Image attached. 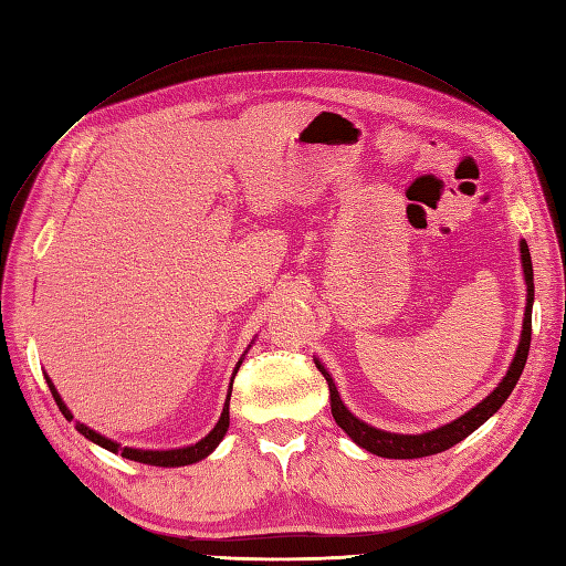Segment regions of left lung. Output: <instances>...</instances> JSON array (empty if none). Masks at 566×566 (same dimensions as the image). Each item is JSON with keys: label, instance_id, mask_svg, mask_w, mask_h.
Segmentation results:
<instances>
[{"label": "left lung", "instance_id": "obj_1", "mask_svg": "<svg viewBox=\"0 0 566 566\" xmlns=\"http://www.w3.org/2000/svg\"><path fill=\"white\" fill-rule=\"evenodd\" d=\"M521 264H523V275H526V285H528V305H526V316H523V334H521V343L512 367H509L506 377L500 381V387L494 389L485 401L478 403L475 408H471L461 416L459 420H453L444 427H437L432 432L424 434H391V432H381L377 427H371L363 420H357L353 412L343 406L340 396L336 391V384L331 379L328 371L324 369V365L316 360V369L322 371L328 381V391H331V412H334V420L338 422L340 430H346V434L353 439L357 447H363L377 457L384 459H422V457H432V453L447 451L453 444L463 442V439L475 432L478 427L485 422L488 418H492L494 412L502 408V403L509 398V394L514 391L516 381L521 377L523 367H526L528 360V348H531V314H533V264H531V252L528 244L521 242Z\"/></svg>", "mask_w": 566, "mask_h": 566}]
</instances>
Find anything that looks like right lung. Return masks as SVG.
I'll return each instance as SVG.
<instances>
[{
  "instance_id": "right-lung-1",
  "label": "right lung",
  "mask_w": 566,
  "mask_h": 566,
  "mask_svg": "<svg viewBox=\"0 0 566 566\" xmlns=\"http://www.w3.org/2000/svg\"><path fill=\"white\" fill-rule=\"evenodd\" d=\"M238 369H240V365L235 367V375H238ZM45 379H48V387H50V391H52L54 403H57V406H60V410H62V416H64L66 420H74L72 412H69V410H66V406L62 403V398H60L57 389L52 387L50 377H45ZM230 394H232V384H230ZM230 394H228V401H226L223 412H220V420L216 422L213 430H211L209 434H206V437L201 439V442H197L195 447H185V449H172V451H144V449H129V447H119L117 442H113V439H107V437H103V434H98V432H93L91 427H86L84 422H76V420H74V424H76V430H78L81 434H84L86 439H91V442H95L98 447H103V449H107V451H113V453H119V457L129 459V461H139V463H148V465H163V468L189 465V463H197V461H201V459L209 457V453L220 444V439L226 437V432H228V424H230V412H228V406H230Z\"/></svg>"
}]
</instances>
